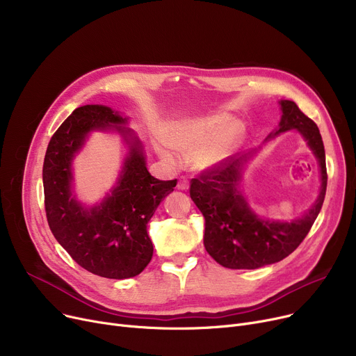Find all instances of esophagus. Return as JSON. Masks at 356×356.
I'll return each mask as SVG.
<instances>
[{
	"label": "esophagus",
	"mask_w": 356,
	"mask_h": 356,
	"mask_svg": "<svg viewBox=\"0 0 356 356\" xmlns=\"http://www.w3.org/2000/svg\"><path fill=\"white\" fill-rule=\"evenodd\" d=\"M177 189L179 191H188L189 189V181L186 177H180L179 183H177Z\"/></svg>",
	"instance_id": "1"
}]
</instances>
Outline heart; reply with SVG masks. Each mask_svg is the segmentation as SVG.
<instances>
[{"label": "heart", "mask_w": 356, "mask_h": 356, "mask_svg": "<svg viewBox=\"0 0 356 356\" xmlns=\"http://www.w3.org/2000/svg\"><path fill=\"white\" fill-rule=\"evenodd\" d=\"M228 123L220 115L179 121L168 128L164 141L181 154H192L193 164L200 170H208L225 161L238 145L241 129L236 124ZM157 152L164 163L177 164L170 149L160 145Z\"/></svg>", "instance_id": "obj_1"}]
</instances>
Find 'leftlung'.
<instances>
[{
  "label": "left lung",
  "instance_id": "8db88e82",
  "mask_svg": "<svg viewBox=\"0 0 356 356\" xmlns=\"http://www.w3.org/2000/svg\"><path fill=\"white\" fill-rule=\"evenodd\" d=\"M282 120L267 140L297 129L321 167V192L312 208L291 220L259 218L239 191L245 164L257 149L229 156L213 168L192 179L191 197L204 216L203 244L218 264L232 270H255L290 255L309 234L326 195L327 173L322 136L317 125L293 101H280Z\"/></svg>",
  "mask_w": 356,
  "mask_h": 356
}]
</instances>
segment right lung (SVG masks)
<instances>
[{"label":"right lung","mask_w":356,"mask_h":356,"mask_svg":"<svg viewBox=\"0 0 356 356\" xmlns=\"http://www.w3.org/2000/svg\"><path fill=\"white\" fill-rule=\"evenodd\" d=\"M127 118L105 105L74 109L53 134L43 164L44 208L51 234L76 263L105 278L138 275L153 257L147 223L177 180L148 173L144 148ZM92 130H117L129 145L111 193L86 209L71 192V163Z\"/></svg>","instance_id":"add662e5"}]
</instances>
